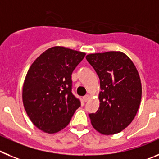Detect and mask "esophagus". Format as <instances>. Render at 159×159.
<instances>
[{"instance_id": "34e87169", "label": "esophagus", "mask_w": 159, "mask_h": 159, "mask_svg": "<svg viewBox=\"0 0 159 159\" xmlns=\"http://www.w3.org/2000/svg\"><path fill=\"white\" fill-rule=\"evenodd\" d=\"M89 94H86V95H85V96H84L83 100L85 101V102H87V101L89 100Z\"/></svg>"}]
</instances>
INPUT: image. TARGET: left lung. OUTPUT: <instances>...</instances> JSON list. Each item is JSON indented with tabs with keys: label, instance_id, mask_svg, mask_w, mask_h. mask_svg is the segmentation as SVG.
I'll use <instances>...</instances> for the list:
<instances>
[{
	"label": "left lung",
	"instance_id": "1",
	"mask_svg": "<svg viewBox=\"0 0 159 159\" xmlns=\"http://www.w3.org/2000/svg\"><path fill=\"white\" fill-rule=\"evenodd\" d=\"M100 79V106L89 114L91 123L102 134H114L131 123L142 98L137 69L125 53L117 51L85 57Z\"/></svg>",
	"mask_w": 159,
	"mask_h": 159
}]
</instances>
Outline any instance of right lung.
Wrapping results in <instances>:
<instances>
[{
  "label": "right lung",
  "instance_id": "obj_1",
  "mask_svg": "<svg viewBox=\"0 0 159 159\" xmlns=\"http://www.w3.org/2000/svg\"><path fill=\"white\" fill-rule=\"evenodd\" d=\"M85 53L54 46L31 65L22 90L25 110L34 125L54 134L70 123L81 102L72 93L71 75Z\"/></svg>",
  "mask_w": 159,
  "mask_h": 159
}]
</instances>
